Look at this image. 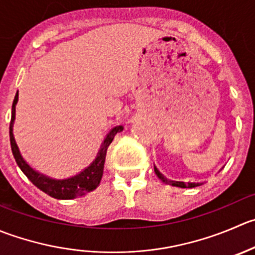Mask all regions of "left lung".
<instances>
[{
  "mask_svg": "<svg viewBox=\"0 0 255 255\" xmlns=\"http://www.w3.org/2000/svg\"><path fill=\"white\" fill-rule=\"evenodd\" d=\"M154 172L155 174L158 175V178H159L162 182H164L165 184H172L174 185V187H180V188H193V187H197V185H199V183H184V182H173V180H169L167 179L165 177H163L162 173L159 172V170L157 169V168L154 167Z\"/></svg>",
  "mask_w": 255,
  "mask_h": 255,
  "instance_id": "1",
  "label": "left lung"
}]
</instances>
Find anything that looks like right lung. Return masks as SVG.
Returning <instances> with one entry per match:
<instances>
[{
    "instance_id": "obj_1",
    "label": "right lung",
    "mask_w": 255,
    "mask_h": 255,
    "mask_svg": "<svg viewBox=\"0 0 255 255\" xmlns=\"http://www.w3.org/2000/svg\"><path fill=\"white\" fill-rule=\"evenodd\" d=\"M17 100H18V92H17L16 97H14L13 105H12L11 123H9V140H11L12 153H13L16 163L18 164V167L21 168L22 172L26 174V177L28 178L37 188H39L42 192H44L46 194H48V196L53 197V198L56 199H75L77 198V197H81L83 196V194L90 193V192L95 190L96 188L100 185L101 179H102L103 168H105V160L108 147H110V144L112 143L115 135L123 129L122 126H117V127H115L110 133H108L106 139L103 140V144L102 147H101V150L100 153H98L97 158L95 159V162H93L90 167L86 168L83 172L75 175V177L68 178V179H51V178L44 177L41 173L32 169V168L24 162L22 155L19 154L18 147H17L16 142H14L13 134H12V125H13L14 121V108H16Z\"/></svg>"
}]
</instances>
